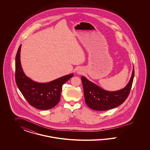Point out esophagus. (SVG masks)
<instances>
[{
  "mask_svg": "<svg viewBox=\"0 0 150 150\" xmlns=\"http://www.w3.org/2000/svg\"><path fill=\"white\" fill-rule=\"evenodd\" d=\"M76 72H77V74H78L79 75H80V74H83L84 73V71H83V70L82 69L80 68V69H78V70H77Z\"/></svg>",
  "mask_w": 150,
  "mask_h": 150,
  "instance_id": "1",
  "label": "esophagus"
}]
</instances>
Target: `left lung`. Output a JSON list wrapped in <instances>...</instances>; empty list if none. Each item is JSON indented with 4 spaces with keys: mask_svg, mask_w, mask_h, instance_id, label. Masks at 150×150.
<instances>
[{
    "mask_svg": "<svg viewBox=\"0 0 150 150\" xmlns=\"http://www.w3.org/2000/svg\"><path fill=\"white\" fill-rule=\"evenodd\" d=\"M134 75V67L128 84L123 89L117 91H107L81 76L85 102L91 109L97 111H105L121 105L128 97Z\"/></svg>",
    "mask_w": 150,
    "mask_h": 150,
    "instance_id": "1",
    "label": "left lung"
}]
</instances>
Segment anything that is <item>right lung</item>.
Returning a JSON list of instances; mask_svg holds the SVG:
<instances>
[{"label":"right lung","mask_w":150,"mask_h":150,"mask_svg":"<svg viewBox=\"0 0 150 150\" xmlns=\"http://www.w3.org/2000/svg\"><path fill=\"white\" fill-rule=\"evenodd\" d=\"M20 45L16 56L15 78L16 84L25 98L32 106L39 110H49L59 102L63 84L74 76L65 75L48 83H38L28 77L23 71L20 61Z\"/></svg>","instance_id":"right-lung-1"}]
</instances>
